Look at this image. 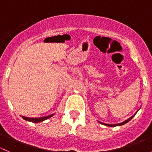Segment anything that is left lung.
Instances as JSON below:
<instances>
[{
	"mask_svg": "<svg viewBox=\"0 0 152 152\" xmlns=\"http://www.w3.org/2000/svg\"><path fill=\"white\" fill-rule=\"evenodd\" d=\"M135 114H136V113H135ZM135 114H134V115H135ZM134 115L132 116V117H130L129 119H127V120H126L125 121H123V122H122V123H120V124H104V123H102V122H100V121H99V123H100V124H103V125L107 126H112V127H113V126H121V125H124V124L128 123V122L129 121L131 120V119L133 117H134Z\"/></svg>",
	"mask_w": 152,
	"mask_h": 152,
	"instance_id": "8db88e82",
	"label": "left lung"
}]
</instances>
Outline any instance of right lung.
I'll list each match as a JSON object with an SVG mask.
<instances>
[{
  "mask_svg": "<svg viewBox=\"0 0 152 152\" xmlns=\"http://www.w3.org/2000/svg\"><path fill=\"white\" fill-rule=\"evenodd\" d=\"M54 114H52L50 115H48L45 116V117H41V118H28V117H25V116H22L23 118L26 121H31L33 122V123H39V122L43 121L46 120V119L50 118V117L53 115Z\"/></svg>",
  "mask_w": 152,
  "mask_h": 152,
  "instance_id": "obj_1",
  "label": "right lung"
}]
</instances>
